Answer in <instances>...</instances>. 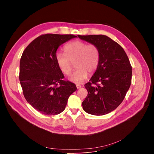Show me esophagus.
I'll return each instance as SVG.
<instances>
[{
    "instance_id": "esophagus-1",
    "label": "esophagus",
    "mask_w": 154,
    "mask_h": 154,
    "mask_svg": "<svg viewBox=\"0 0 154 154\" xmlns=\"http://www.w3.org/2000/svg\"><path fill=\"white\" fill-rule=\"evenodd\" d=\"M76 87H77V89H79V88H80L82 87V86L80 85H76Z\"/></svg>"
}]
</instances>
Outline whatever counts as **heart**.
Masks as SVG:
<instances>
[{
	"label": "heart",
	"mask_w": 154,
	"mask_h": 154,
	"mask_svg": "<svg viewBox=\"0 0 154 154\" xmlns=\"http://www.w3.org/2000/svg\"><path fill=\"white\" fill-rule=\"evenodd\" d=\"M65 54L57 52L56 61L60 71L68 75L72 71V64L76 69L69 76L72 82L80 84L88 77V72H94L97 68L100 61V51L93 44H88L77 40L71 42L64 48Z\"/></svg>",
	"instance_id": "1"
}]
</instances>
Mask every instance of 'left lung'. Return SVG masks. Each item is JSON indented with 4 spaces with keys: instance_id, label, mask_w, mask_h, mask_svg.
<instances>
[{
    "instance_id": "left-lung-1",
    "label": "left lung",
    "mask_w": 154,
    "mask_h": 154,
    "mask_svg": "<svg viewBox=\"0 0 154 154\" xmlns=\"http://www.w3.org/2000/svg\"><path fill=\"white\" fill-rule=\"evenodd\" d=\"M96 45L100 51L98 67L85 85L88 95L82 102L86 113L104 115L115 109L124 100L131 85L132 68L123 48L110 38L103 35H78Z\"/></svg>"
}]
</instances>
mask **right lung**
<instances>
[{"label": "right lung", "mask_w": 154, "mask_h": 154, "mask_svg": "<svg viewBox=\"0 0 154 154\" xmlns=\"http://www.w3.org/2000/svg\"><path fill=\"white\" fill-rule=\"evenodd\" d=\"M76 37L73 35H41L29 44L21 56L19 80L24 96L43 115L61 113L69 97L77 90L74 83L63 80L55 58L58 48Z\"/></svg>", "instance_id": "add662e5"}]
</instances>
